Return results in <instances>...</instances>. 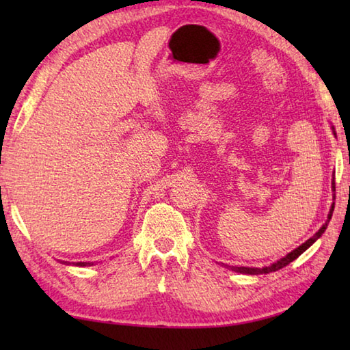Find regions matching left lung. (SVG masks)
<instances>
[{"instance_id": "left-lung-1", "label": "left lung", "mask_w": 350, "mask_h": 350, "mask_svg": "<svg viewBox=\"0 0 350 350\" xmlns=\"http://www.w3.org/2000/svg\"><path fill=\"white\" fill-rule=\"evenodd\" d=\"M332 129H334V128H332ZM334 134H335V131H334ZM332 191H335V177L332 179ZM334 199H335V196H334ZM334 208H335V202L332 204V208L329 211L327 221H325L323 227L319 228L310 239H307L304 244H301L298 248H295L293 252H290L288 254H286V256L281 258L280 260H276V262L270 264L269 267H262V269H259V267H236V265H227V264H224V267H227V269L233 270V271H238V273H244V275H264V273H271V271H276V270H280L282 267H286V265H288L290 262H292V260L298 258L301 253H304L307 248H309L313 244V242H315L319 238V236H321L325 232V228H327V224L330 222V219H332V213H334Z\"/></svg>"}]
</instances>
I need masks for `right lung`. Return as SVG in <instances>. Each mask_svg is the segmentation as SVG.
Segmentation results:
<instances>
[{"label":"right lung","instance_id":"obj_1","mask_svg":"<svg viewBox=\"0 0 350 350\" xmlns=\"http://www.w3.org/2000/svg\"><path fill=\"white\" fill-rule=\"evenodd\" d=\"M63 264H70V262H68V260H63ZM74 264V262H72ZM75 265H79V267H90V265H94L92 262H77Z\"/></svg>","mask_w":350,"mask_h":350}]
</instances>
